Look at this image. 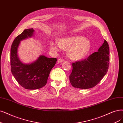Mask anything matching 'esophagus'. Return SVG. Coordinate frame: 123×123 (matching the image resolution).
I'll list each match as a JSON object with an SVG mask.
<instances>
[{
    "mask_svg": "<svg viewBox=\"0 0 123 123\" xmlns=\"http://www.w3.org/2000/svg\"><path fill=\"white\" fill-rule=\"evenodd\" d=\"M63 61H64V59H61V58L58 59V62L59 63H61V62H63Z\"/></svg>",
    "mask_w": 123,
    "mask_h": 123,
    "instance_id": "obj_1",
    "label": "esophagus"
}]
</instances>
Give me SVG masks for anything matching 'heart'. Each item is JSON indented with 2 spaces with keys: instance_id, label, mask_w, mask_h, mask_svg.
Listing matches in <instances>:
<instances>
[{
  "instance_id": "1",
  "label": "heart",
  "mask_w": 123,
  "mask_h": 123,
  "mask_svg": "<svg viewBox=\"0 0 123 123\" xmlns=\"http://www.w3.org/2000/svg\"><path fill=\"white\" fill-rule=\"evenodd\" d=\"M50 48L55 51H58L60 48L68 49V54L71 59L79 60L88 53L91 44L88 40L81 36H71L60 39L58 43H51Z\"/></svg>"
}]
</instances>
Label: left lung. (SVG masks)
<instances>
[{"instance_id":"left-lung-1","label":"left lung","mask_w":123,"mask_h":123,"mask_svg":"<svg viewBox=\"0 0 123 123\" xmlns=\"http://www.w3.org/2000/svg\"><path fill=\"white\" fill-rule=\"evenodd\" d=\"M110 48L106 40L98 51L86 59L72 63L69 75L71 85L76 88H92L101 80L108 69Z\"/></svg>"}]
</instances>
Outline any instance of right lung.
<instances>
[{"label": "right lung", "mask_w": 123, "mask_h": 123, "mask_svg": "<svg viewBox=\"0 0 123 123\" xmlns=\"http://www.w3.org/2000/svg\"><path fill=\"white\" fill-rule=\"evenodd\" d=\"M33 28L25 29L13 40L11 49V71L22 87L28 90L43 88L46 85L50 71L55 65L57 59L40 56L31 64L22 63L18 56V48L20 41L33 35Z\"/></svg>", "instance_id": "right-lung-1"}]
</instances>
